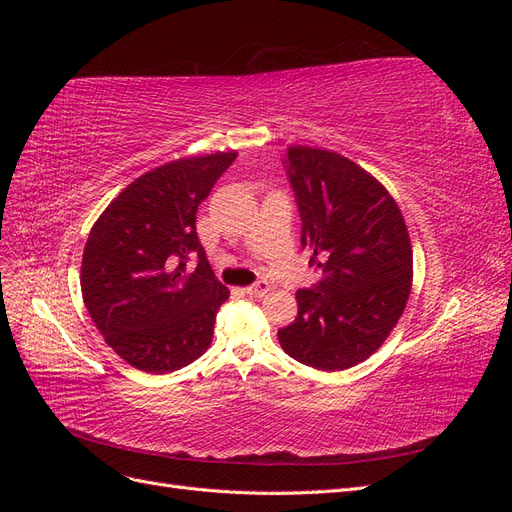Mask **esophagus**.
<instances>
[{"mask_svg": "<svg viewBox=\"0 0 512 512\" xmlns=\"http://www.w3.org/2000/svg\"><path fill=\"white\" fill-rule=\"evenodd\" d=\"M269 290H271V288H269V284H267L265 280L256 282L254 286H247V288H245V292L250 294V297H265V294H267Z\"/></svg>", "mask_w": 512, "mask_h": 512, "instance_id": "34e87169", "label": "esophagus"}]
</instances>
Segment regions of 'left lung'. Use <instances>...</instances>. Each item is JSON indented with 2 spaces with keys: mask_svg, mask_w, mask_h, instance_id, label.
Segmentation results:
<instances>
[{
  "mask_svg": "<svg viewBox=\"0 0 512 512\" xmlns=\"http://www.w3.org/2000/svg\"><path fill=\"white\" fill-rule=\"evenodd\" d=\"M286 168L318 286L299 290L297 320L277 331L286 354L322 371L369 359L412 290V245L395 198L342 153L290 145Z\"/></svg>",
  "mask_w": 512,
  "mask_h": 512,
  "instance_id": "8db88e82",
  "label": "left lung"
}]
</instances>
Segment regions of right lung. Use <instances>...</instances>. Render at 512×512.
Masks as SVG:
<instances>
[{"label": "right lung", "mask_w": 512, "mask_h": 512, "mask_svg": "<svg viewBox=\"0 0 512 512\" xmlns=\"http://www.w3.org/2000/svg\"><path fill=\"white\" fill-rule=\"evenodd\" d=\"M237 151L166 162L134 179L91 226L81 292L104 342L128 365L170 374L211 346L230 297L196 235L198 205ZM199 256L194 272L184 269Z\"/></svg>", "instance_id": "obj_1"}]
</instances>
